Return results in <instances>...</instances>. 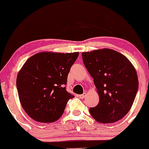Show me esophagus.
Here are the masks:
<instances>
[{
  "mask_svg": "<svg viewBox=\"0 0 149 149\" xmlns=\"http://www.w3.org/2000/svg\"><path fill=\"white\" fill-rule=\"evenodd\" d=\"M86 95H87V94H86V93H83V94H82V95H80L79 97H81V98L83 99V98H85V97H86Z\"/></svg>",
  "mask_w": 149,
  "mask_h": 149,
  "instance_id": "34e87169",
  "label": "esophagus"
}]
</instances>
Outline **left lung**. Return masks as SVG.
Returning a JSON list of instances; mask_svg holds the SVG:
<instances>
[{"instance_id":"left-lung-1","label":"left lung","mask_w":149,"mask_h":149,"mask_svg":"<svg viewBox=\"0 0 149 149\" xmlns=\"http://www.w3.org/2000/svg\"><path fill=\"white\" fill-rule=\"evenodd\" d=\"M82 57L99 95V103L89 109L92 117L100 123H113L123 118L133 104L139 87L132 63L109 49L83 52Z\"/></svg>"}]
</instances>
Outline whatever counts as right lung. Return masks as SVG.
Returning <instances> with one entry per match:
<instances>
[{"label":"right lung","instance_id":"right-lung-1","mask_svg":"<svg viewBox=\"0 0 149 149\" xmlns=\"http://www.w3.org/2000/svg\"><path fill=\"white\" fill-rule=\"evenodd\" d=\"M78 52H40L26 61L17 76L16 86L22 108L37 122L50 123L64 112L68 100L67 77Z\"/></svg>","mask_w":149,"mask_h":149}]
</instances>
